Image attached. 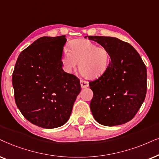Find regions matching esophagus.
Segmentation results:
<instances>
[{"instance_id":"34e87169","label":"esophagus","mask_w":159,"mask_h":159,"mask_svg":"<svg viewBox=\"0 0 159 159\" xmlns=\"http://www.w3.org/2000/svg\"><path fill=\"white\" fill-rule=\"evenodd\" d=\"M80 83H81V88H86L89 86V82L87 81H85V80L81 79L80 80Z\"/></svg>"}]
</instances>
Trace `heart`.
<instances>
[{
    "instance_id": "obj_1",
    "label": "heart",
    "mask_w": 159,
    "mask_h": 159,
    "mask_svg": "<svg viewBox=\"0 0 159 159\" xmlns=\"http://www.w3.org/2000/svg\"><path fill=\"white\" fill-rule=\"evenodd\" d=\"M110 55L106 48L86 39H78L70 43L61 58L62 67L67 73L75 70L79 62V70L86 78H98L108 67Z\"/></svg>"
}]
</instances>
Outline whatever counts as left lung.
<instances>
[{
    "instance_id": "obj_1",
    "label": "left lung",
    "mask_w": 159,
    "mask_h": 159,
    "mask_svg": "<svg viewBox=\"0 0 159 159\" xmlns=\"http://www.w3.org/2000/svg\"><path fill=\"white\" fill-rule=\"evenodd\" d=\"M87 36H86V38ZM106 48L111 62L102 75L89 82L90 108L102 125L125 124L134 117L147 92L145 65L132 46L113 37L88 36Z\"/></svg>"
}]
</instances>
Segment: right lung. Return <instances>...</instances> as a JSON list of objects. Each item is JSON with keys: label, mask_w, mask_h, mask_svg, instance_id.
I'll list each match as a JSON object with an SVG mask.
<instances>
[{"label": "right lung", "mask_w": 159, "mask_h": 159, "mask_svg": "<svg viewBox=\"0 0 159 159\" xmlns=\"http://www.w3.org/2000/svg\"><path fill=\"white\" fill-rule=\"evenodd\" d=\"M66 41L65 35L40 38L20 53L14 67L16 106L27 120L40 127L65 124L81 92L79 79L62 68Z\"/></svg>", "instance_id": "1"}]
</instances>
